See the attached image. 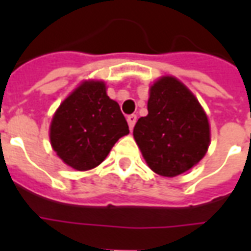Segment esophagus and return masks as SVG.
Returning a JSON list of instances; mask_svg holds the SVG:
<instances>
[{
	"label": "esophagus",
	"instance_id": "obj_1",
	"mask_svg": "<svg viewBox=\"0 0 251 251\" xmlns=\"http://www.w3.org/2000/svg\"><path fill=\"white\" fill-rule=\"evenodd\" d=\"M136 121H137V115L136 114L127 115V124H129V127H130V130H133V127H134V125H136Z\"/></svg>",
	"mask_w": 251,
	"mask_h": 251
}]
</instances>
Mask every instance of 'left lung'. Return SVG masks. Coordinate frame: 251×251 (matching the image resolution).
<instances>
[{"label": "left lung", "instance_id": "left-lung-1", "mask_svg": "<svg viewBox=\"0 0 251 251\" xmlns=\"http://www.w3.org/2000/svg\"><path fill=\"white\" fill-rule=\"evenodd\" d=\"M133 136L153 172L175 177L204 157L210 125L188 88L164 76L151 87L148 115L137 121Z\"/></svg>", "mask_w": 251, "mask_h": 251}]
</instances>
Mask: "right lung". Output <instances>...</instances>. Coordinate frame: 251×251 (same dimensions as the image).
<instances>
[{
	"instance_id": "right-lung-1",
	"label": "right lung",
	"mask_w": 251,
	"mask_h": 251,
	"mask_svg": "<svg viewBox=\"0 0 251 251\" xmlns=\"http://www.w3.org/2000/svg\"><path fill=\"white\" fill-rule=\"evenodd\" d=\"M129 126L103 82H84L60 104L51 124V144L63 161L77 171L98 167Z\"/></svg>"
}]
</instances>
